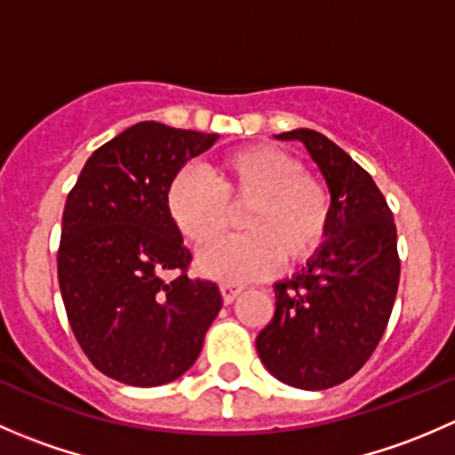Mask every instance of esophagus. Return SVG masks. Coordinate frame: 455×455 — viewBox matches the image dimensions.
Instances as JSON below:
<instances>
[{"label": "esophagus", "mask_w": 455, "mask_h": 455, "mask_svg": "<svg viewBox=\"0 0 455 455\" xmlns=\"http://www.w3.org/2000/svg\"><path fill=\"white\" fill-rule=\"evenodd\" d=\"M244 291V286L242 283H235V282H222L220 283V292H222V299L224 304H231L233 299H235L240 292Z\"/></svg>", "instance_id": "esophagus-1"}]
</instances>
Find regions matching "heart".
<instances>
[{"mask_svg":"<svg viewBox=\"0 0 455 455\" xmlns=\"http://www.w3.org/2000/svg\"><path fill=\"white\" fill-rule=\"evenodd\" d=\"M242 235L222 237L204 249L198 266L215 279L246 282L268 275L282 261L310 259L332 222L328 182L306 172L291 151L251 145L222 156L209 173L185 169L167 189L169 218L196 246L209 244L242 211Z\"/></svg>","mask_w":455,"mask_h":455,"instance_id":"b5f03b06","label":"heart"}]
</instances>
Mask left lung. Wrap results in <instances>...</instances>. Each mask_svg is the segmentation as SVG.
Here are the masks:
<instances>
[{
	"label": "left lung",
	"mask_w": 455,
	"mask_h": 455,
	"mask_svg": "<svg viewBox=\"0 0 455 455\" xmlns=\"http://www.w3.org/2000/svg\"><path fill=\"white\" fill-rule=\"evenodd\" d=\"M301 140L332 191L328 240L301 273L275 283V315L257 334L261 363L299 389H328L368 363L401 279L396 224L376 182L346 151L315 130Z\"/></svg>",
	"instance_id": "1"
}]
</instances>
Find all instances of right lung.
<instances>
[{"mask_svg": "<svg viewBox=\"0 0 455 455\" xmlns=\"http://www.w3.org/2000/svg\"><path fill=\"white\" fill-rule=\"evenodd\" d=\"M215 139L136 123L87 158L68 194L59 286L81 350L109 379L156 387L182 376L222 308L218 283L187 275L194 255L167 211L176 173Z\"/></svg>", "mask_w": 455, "mask_h": 455, "instance_id": "1", "label": "right lung"}]
</instances>
